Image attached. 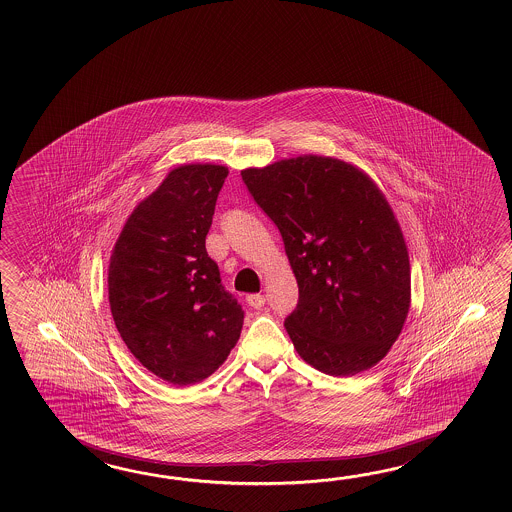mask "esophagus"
<instances>
[{
  "label": "esophagus",
  "instance_id": "1",
  "mask_svg": "<svg viewBox=\"0 0 512 512\" xmlns=\"http://www.w3.org/2000/svg\"><path fill=\"white\" fill-rule=\"evenodd\" d=\"M247 304L254 307V309H260L261 305L265 304V296L260 293L249 294L247 296Z\"/></svg>",
  "mask_w": 512,
  "mask_h": 512
}]
</instances>
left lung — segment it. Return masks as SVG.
I'll use <instances>...</instances> for the list:
<instances>
[{
    "label": "left lung",
    "instance_id": "8db88e82",
    "mask_svg": "<svg viewBox=\"0 0 512 512\" xmlns=\"http://www.w3.org/2000/svg\"><path fill=\"white\" fill-rule=\"evenodd\" d=\"M241 177L280 230L298 283L285 320L298 355L333 377L373 368L412 302L408 247L381 188L359 166L313 153Z\"/></svg>",
    "mask_w": 512,
    "mask_h": 512
}]
</instances>
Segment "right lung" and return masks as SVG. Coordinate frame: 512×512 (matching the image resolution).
<instances>
[{
    "mask_svg": "<svg viewBox=\"0 0 512 512\" xmlns=\"http://www.w3.org/2000/svg\"><path fill=\"white\" fill-rule=\"evenodd\" d=\"M227 175V166L212 163L170 170L133 208L109 258V309L120 337L174 386L210 377L243 327L241 305L205 247Z\"/></svg>",
    "mask_w": 512,
    "mask_h": 512,
    "instance_id": "obj_1",
    "label": "right lung"
}]
</instances>
